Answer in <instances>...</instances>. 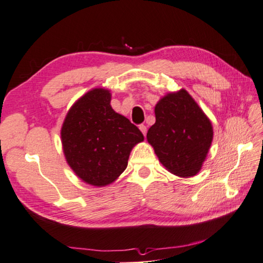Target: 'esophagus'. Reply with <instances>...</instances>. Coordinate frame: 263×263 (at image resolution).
I'll return each instance as SVG.
<instances>
[{
  "instance_id": "obj_1",
  "label": "esophagus",
  "mask_w": 263,
  "mask_h": 263,
  "mask_svg": "<svg viewBox=\"0 0 263 263\" xmlns=\"http://www.w3.org/2000/svg\"><path fill=\"white\" fill-rule=\"evenodd\" d=\"M139 130L141 131V133H143L144 136H146V131H147V128H146V126H145L144 124H141V125H139Z\"/></svg>"
}]
</instances>
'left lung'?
Masks as SVG:
<instances>
[{
  "label": "left lung",
  "instance_id": "8db88e82",
  "mask_svg": "<svg viewBox=\"0 0 263 263\" xmlns=\"http://www.w3.org/2000/svg\"><path fill=\"white\" fill-rule=\"evenodd\" d=\"M154 112L146 137L160 162L178 177L195 176L213 139L210 119L184 89L161 98Z\"/></svg>",
  "mask_w": 263,
  "mask_h": 263
}]
</instances>
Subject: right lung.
Returning a JSON list of instances; mask_svg holds the SVG:
<instances>
[{
	"label": "right lung",
	"instance_id": "right-lung-1",
	"mask_svg": "<svg viewBox=\"0 0 263 263\" xmlns=\"http://www.w3.org/2000/svg\"><path fill=\"white\" fill-rule=\"evenodd\" d=\"M111 93L93 89L73 104L61 137L66 161L83 181L93 186L114 182L127 166L143 133L111 105Z\"/></svg>",
	"mask_w": 263,
	"mask_h": 263
}]
</instances>
